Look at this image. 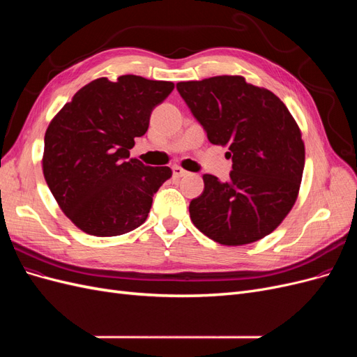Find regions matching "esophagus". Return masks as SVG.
<instances>
[{"label":"esophagus","instance_id":"34e87169","mask_svg":"<svg viewBox=\"0 0 357 357\" xmlns=\"http://www.w3.org/2000/svg\"><path fill=\"white\" fill-rule=\"evenodd\" d=\"M185 176H188V171H185L180 167H172V177L180 178V177H185Z\"/></svg>","mask_w":357,"mask_h":357}]
</instances>
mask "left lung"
Listing matches in <instances>:
<instances>
[{"label":"left lung","instance_id":"8db88e82","mask_svg":"<svg viewBox=\"0 0 357 357\" xmlns=\"http://www.w3.org/2000/svg\"><path fill=\"white\" fill-rule=\"evenodd\" d=\"M177 91L211 144L229 147L232 171L204 174L190 201L193 225L225 245L255 243L283 222L298 197L305 147L295 119L271 91L241 75L180 82Z\"/></svg>","mask_w":357,"mask_h":357}]
</instances>
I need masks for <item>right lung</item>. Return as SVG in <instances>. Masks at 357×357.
<instances>
[{"instance_id": "obj_1", "label": "right lung", "mask_w": 357, "mask_h": 357, "mask_svg": "<svg viewBox=\"0 0 357 357\" xmlns=\"http://www.w3.org/2000/svg\"><path fill=\"white\" fill-rule=\"evenodd\" d=\"M174 89L172 82L121 75L96 79L53 117L45 135L43 172L67 218L83 232L116 236L142 226L168 167L129 158L150 114Z\"/></svg>"}]
</instances>
